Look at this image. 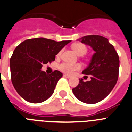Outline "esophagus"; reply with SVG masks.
Segmentation results:
<instances>
[{
	"label": "esophagus",
	"instance_id": "34e87169",
	"mask_svg": "<svg viewBox=\"0 0 132 132\" xmlns=\"http://www.w3.org/2000/svg\"><path fill=\"white\" fill-rule=\"evenodd\" d=\"M63 76H64V77H66V78H68V79L71 77L70 76H68V75H66V74H64Z\"/></svg>",
	"mask_w": 132,
	"mask_h": 132
}]
</instances>
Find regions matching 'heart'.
<instances>
[{
    "instance_id": "obj_1",
    "label": "heart",
    "mask_w": 132,
    "mask_h": 132,
    "mask_svg": "<svg viewBox=\"0 0 132 132\" xmlns=\"http://www.w3.org/2000/svg\"><path fill=\"white\" fill-rule=\"evenodd\" d=\"M72 49L73 51L76 53L79 56L85 55L87 52V47L85 44H81V43H76L72 45ZM62 51H60L58 53L57 56H60ZM59 70L61 72L66 73L68 75H72L76 72L79 70L81 68V64L79 63H69V62H63L60 64L59 66Z\"/></svg>"
}]
</instances>
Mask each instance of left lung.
Here are the masks:
<instances>
[{
	"mask_svg": "<svg viewBox=\"0 0 132 132\" xmlns=\"http://www.w3.org/2000/svg\"><path fill=\"white\" fill-rule=\"evenodd\" d=\"M95 51L88 67L82 73L91 75V80L79 83L73 88L75 96L86 103H96L106 98L117 82L119 57L114 47L107 38L99 35L85 36L79 39Z\"/></svg>",
	"mask_w": 132,
	"mask_h": 132,
	"instance_id": "left-lung-1",
	"label": "left lung"
}]
</instances>
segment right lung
I'll return each mask as SVG.
<instances>
[{
    "label": "right lung",
    "instance_id": "1",
    "mask_svg": "<svg viewBox=\"0 0 132 132\" xmlns=\"http://www.w3.org/2000/svg\"><path fill=\"white\" fill-rule=\"evenodd\" d=\"M70 42L32 38L16 47L10 58L11 80L23 99L38 103L52 95L62 73L55 70L51 74H47L41 68L43 64L54 61L55 55Z\"/></svg>",
    "mask_w": 132,
    "mask_h": 132
}]
</instances>
